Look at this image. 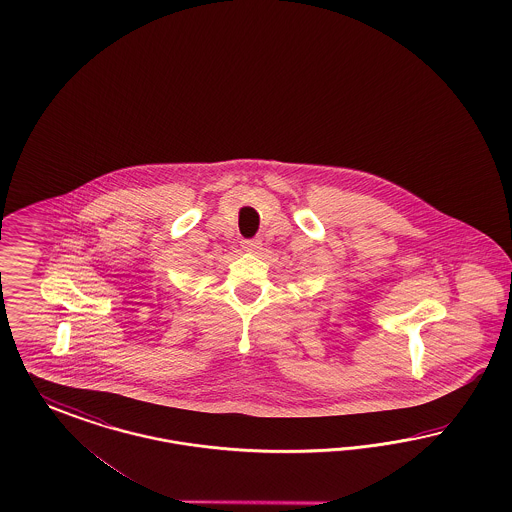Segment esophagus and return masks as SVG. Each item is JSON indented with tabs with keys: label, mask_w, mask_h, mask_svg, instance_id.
Segmentation results:
<instances>
[{
	"label": "esophagus",
	"mask_w": 512,
	"mask_h": 512,
	"mask_svg": "<svg viewBox=\"0 0 512 512\" xmlns=\"http://www.w3.org/2000/svg\"><path fill=\"white\" fill-rule=\"evenodd\" d=\"M241 247L247 252H258L262 248V241L260 239H250V241H243Z\"/></svg>",
	"instance_id": "esophagus-1"
}]
</instances>
